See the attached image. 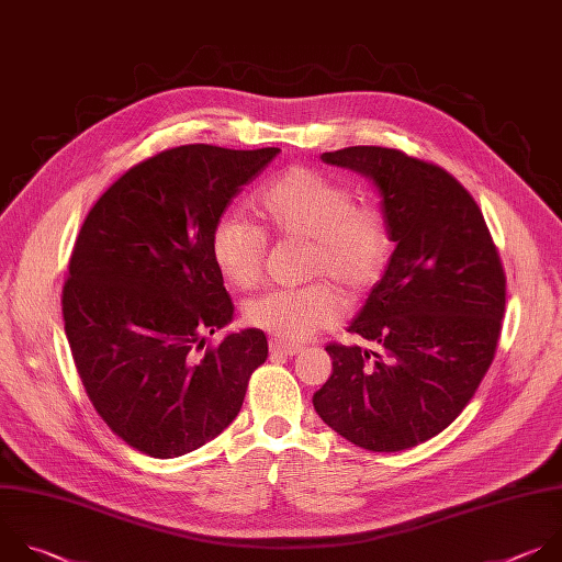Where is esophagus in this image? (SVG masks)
Returning a JSON list of instances; mask_svg holds the SVG:
<instances>
[{
	"label": "esophagus",
	"instance_id": "obj_1",
	"mask_svg": "<svg viewBox=\"0 0 562 562\" xmlns=\"http://www.w3.org/2000/svg\"><path fill=\"white\" fill-rule=\"evenodd\" d=\"M269 350H271V357H293V355L300 352L302 348H300V346H293V344H284V341L273 339V341L269 344Z\"/></svg>",
	"mask_w": 562,
	"mask_h": 562
}]
</instances>
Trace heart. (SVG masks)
Segmentation results:
<instances>
[{
	"instance_id": "b5f03b06",
	"label": "heart",
	"mask_w": 562,
	"mask_h": 562,
	"mask_svg": "<svg viewBox=\"0 0 562 562\" xmlns=\"http://www.w3.org/2000/svg\"><path fill=\"white\" fill-rule=\"evenodd\" d=\"M267 232L282 240H311L308 278H326L346 295L375 284L389 265L393 240L384 210L355 201L341 180L306 165H291L269 178L254 199ZM267 234L238 216H223L212 232V260L227 284L251 291L262 282ZM344 300L330 282L278 289L245 306V322L284 341H302L333 326Z\"/></svg>"
}]
</instances>
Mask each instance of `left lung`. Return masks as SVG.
<instances>
[{"instance_id":"obj_1","label":"left lung","mask_w":562,"mask_h":562,"mask_svg":"<svg viewBox=\"0 0 562 562\" xmlns=\"http://www.w3.org/2000/svg\"><path fill=\"white\" fill-rule=\"evenodd\" d=\"M322 160L372 178L397 247L346 328L372 348L328 341L333 375L313 406L363 450H408L446 430L485 378L505 271L479 205L443 167L378 145L324 151Z\"/></svg>"}]
</instances>
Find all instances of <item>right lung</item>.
<instances>
[{
	"mask_svg": "<svg viewBox=\"0 0 562 562\" xmlns=\"http://www.w3.org/2000/svg\"><path fill=\"white\" fill-rule=\"evenodd\" d=\"M278 147L205 143L130 167L88 212L61 308L83 389L134 450L171 459L218 437L269 355L258 328L207 344L234 317L212 232Z\"/></svg>",
	"mask_w": 562,
	"mask_h": 562,
	"instance_id": "1",
	"label": "right lung"
}]
</instances>
